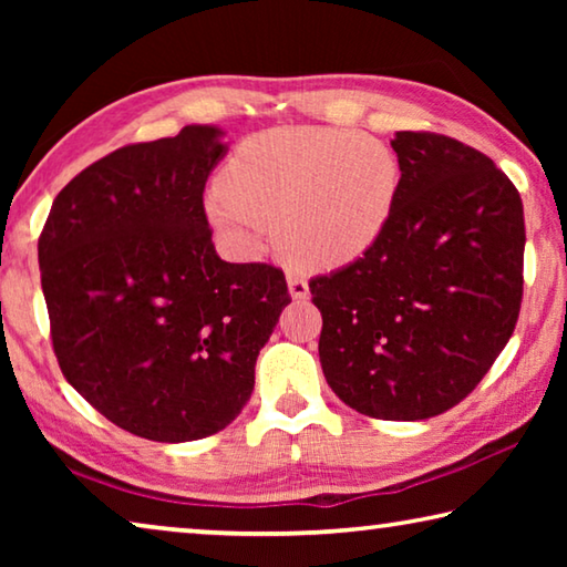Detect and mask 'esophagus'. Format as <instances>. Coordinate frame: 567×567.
Segmentation results:
<instances>
[{
	"instance_id": "obj_1",
	"label": "esophagus",
	"mask_w": 567,
	"mask_h": 567,
	"mask_svg": "<svg viewBox=\"0 0 567 567\" xmlns=\"http://www.w3.org/2000/svg\"><path fill=\"white\" fill-rule=\"evenodd\" d=\"M287 290H290L292 300H305V297L310 295V285H307L302 275L290 272V275H287Z\"/></svg>"
}]
</instances>
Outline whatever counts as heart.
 I'll return each instance as SVG.
<instances>
[{
    "mask_svg": "<svg viewBox=\"0 0 567 567\" xmlns=\"http://www.w3.org/2000/svg\"><path fill=\"white\" fill-rule=\"evenodd\" d=\"M400 192V162L364 132L280 127L249 137L205 209L237 255L255 257L270 225L290 260L348 265L378 243Z\"/></svg>",
    "mask_w": 567,
    "mask_h": 567,
    "instance_id": "obj_1",
    "label": "heart"
}]
</instances>
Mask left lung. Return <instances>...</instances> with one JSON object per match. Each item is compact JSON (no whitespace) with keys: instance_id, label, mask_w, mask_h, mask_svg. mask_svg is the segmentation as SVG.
<instances>
[{"instance_id":"8db88e82","label":"left lung","mask_w":567,"mask_h":567,"mask_svg":"<svg viewBox=\"0 0 567 567\" xmlns=\"http://www.w3.org/2000/svg\"><path fill=\"white\" fill-rule=\"evenodd\" d=\"M398 203L358 260L310 280L320 364L344 405L427 420L473 392L523 297V199L491 157L445 134L398 132Z\"/></svg>"}]
</instances>
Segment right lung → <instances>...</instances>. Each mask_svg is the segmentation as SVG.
Instances as JSON below:
<instances>
[{
  "label": "right lung",
  "instance_id": "right-lung-1",
  "mask_svg": "<svg viewBox=\"0 0 567 567\" xmlns=\"http://www.w3.org/2000/svg\"><path fill=\"white\" fill-rule=\"evenodd\" d=\"M225 130L122 147L80 172L40 237L64 378L114 425L157 443L215 435L247 405L257 354L290 305L282 270L225 262L203 207Z\"/></svg>",
  "mask_w": 567,
  "mask_h": 567
}]
</instances>
